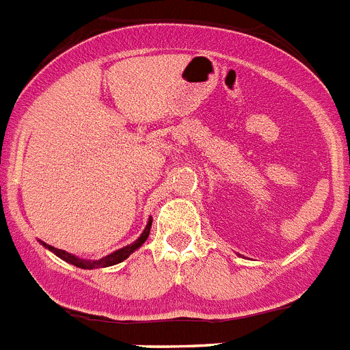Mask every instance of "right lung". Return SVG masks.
<instances>
[{
    "mask_svg": "<svg viewBox=\"0 0 350 350\" xmlns=\"http://www.w3.org/2000/svg\"><path fill=\"white\" fill-rule=\"evenodd\" d=\"M150 226H152V221H148L147 226H145L144 233L140 234V238H138L137 242H133L131 245L128 247H122V249L116 250V252H112L110 256H107V258L103 259H98V261H85V259H79L75 258V256L68 254L66 250H61V249H55V247H51V245H45L49 250H52L55 256H59L61 259H64V261L71 262V265H75V267L79 268H83V270H92V268H105V267H112V265H117V262L124 261L126 258H128L129 254H133L135 250L138 249V247L142 245V243L147 240L148 233H150Z\"/></svg>",
    "mask_w": 350,
    "mask_h": 350,
    "instance_id": "add662e5",
    "label": "right lung"
}]
</instances>
